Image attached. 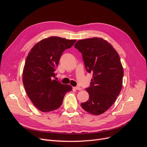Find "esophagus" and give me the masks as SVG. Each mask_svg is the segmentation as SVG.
Listing matches in <instances>:
<instances>
[{
  "instance_id": "34e87169",
  "label": "esophagus",
  "mask_w": 147,
  "mask_h": 147,
  "mask_svg": "<svg viewBox=\"0 0 147 147\" xmlns=\"http://www.w3.org/2000/svg\"><path fill=\"white\" fill-rule=\"evenodd\" d=\"M74 88L75 89V90H78V91H81L82 90V88L80 87H79V86H75V87H74Z\"/></svg>"
}]
</instances>
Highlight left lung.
Listing matches in <instances>:
<instances>
[{"instance_id": "obj_1", "label": "left lung", "mask_w": 147, "mask_h": 147, "mask_svg": "<svg viewBox=\"0 0 147 147\" xmlns=\"http://www.w3.org/2000/svg\"><path fill=\"white\" fill-rule=\"evenodd\" d=\"M74 47L82 54L87 72L93 74L90 86L86 88L90 99L81 106L91 114L100 115L113 104L121 90L124 72L119 55L102 38L80 40Z\"/></svg>"}]
</instances>
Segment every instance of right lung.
I'll list each match as a JSON object with an SVG mask.
<instances>
[{"mask_svg":"<svg viewBox=\"0 0 147 147\" xmlns=\"http://www.w3.org/2000/svg\"><path fill=\"white\" fill-rule=\"evenodd\" d=\"M76 40L58 37L43 39L31 49L26 59L23 82L33 104L42 112L59 108L66 92L72 90L53 79L63 53L73 46Z\"/></svg>","mask_w":147,"mask_h":147,"instance_id":"add662e5","label":"right lung"}]
</instances>
